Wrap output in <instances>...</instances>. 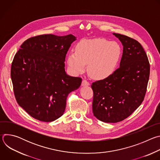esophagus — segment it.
Here are the masks:
<instances>
[{"label": "esophagus", "mask_w": 160, "mask_h": 160, "mask_svg": "<svg viewBox=\"0 0 160 160\" xmlns=\"http://www.w3.org/2000/svg\"><path fill=\"white\" fill-rule=\"evenodd\" d=\"M82 86H88V85H90V83L88 81H87L86 80H83L82 82Z\"/></svg>", "instance_id": "obj_1"}]
</instances>
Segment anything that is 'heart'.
Instances as JSON below:
<instances>
[{
    "label": "heart",
    "mask_w": 160,
    "mask_h": 160,
    "mask_svg": "<svg viewBox=\"0 0 160 160\" xmlns=\"http://www.w3.org/2000/svg\"><path fill=\"white\" fill-rule=\"evenodd\" d=\"M122 54L120 45L116 42L103 38L83 40L77 45L75 52L68 55L67 61L75 73H83L88 64L90 76L102 80L115 71Z\"/></svg>",
    "instance_id": "b5f03b06"
}]
</instances>
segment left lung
Wrapping results in <instances>:
<instances>
[{
  "mask_svg": "<svg viewBox=\"0 0 160 160\" xmlns=\"http://www.w3.org/2000/svg\"><path fill=\"white\" fill-rule=\"evenodd\" d=\"M123 49L120 68L104 80L92 83L94 115L106 123H117L142 102L149 78L150 65L146 52L136 40L112 33Z\"/></svg>",
  "mask_w": 160,
  "mask_h": 160,
  "instance_id": "8db88e82",
  "label": "left lung"
}]
</instances>
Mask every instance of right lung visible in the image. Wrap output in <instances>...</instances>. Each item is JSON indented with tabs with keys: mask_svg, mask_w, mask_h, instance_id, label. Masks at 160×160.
Returning <instances> with one entry per match:
<instances>
[{
	"mask_svg": "<svg viewBox=\"0 0 160 160\" xmlns=\"http://www.w3.org/2000/svg\"><path fill=\"white\" fill-rule=\"evenodd\" d=\"M76 40L72 34L41 35L25 40L13 59L11 77L18 104L42 122H53L64 112L67 97L82 78L68 75L66 53Z\"/></svg>",
	"mask_w": 160,
	"mask_h": 160,
	"instance_id": "obj_1",
	"label": "right lung"
}]
</instances>
